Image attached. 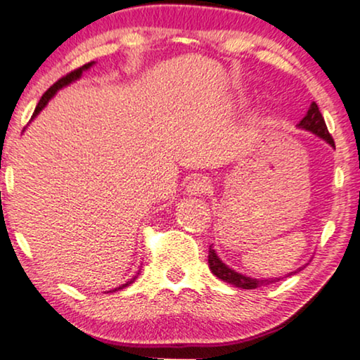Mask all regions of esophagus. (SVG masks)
<instances>
[{"mask_svg":"<svg viewBox=\"0 0 360 360\" xmlns=\"http://www.w3.org/2000/svg\"><path fill=\"white\" fill-rule=\"evenodd\" d=\"M210 189H212L210 181L207 179V178H204V176H199V178H194V179L189 182V186H187V194H191V195H204Z\"/></svg>","mask_w":360,"mask_h":360,"instance_id":"esophagus-1","label":"esophagus"}]
</instances>
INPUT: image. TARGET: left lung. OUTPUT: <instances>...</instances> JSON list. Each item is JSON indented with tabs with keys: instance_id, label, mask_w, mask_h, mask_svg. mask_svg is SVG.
Here are the masks:
<instances>
[{
	"instance_id": "1",
	"label": "left lung",
	"mask_w": 360,
	"mask_h": 360,
	"mask_svg": "<svg viewBox=\"0 0 360 360\" xmlns=\"http://www.w3.org/2000/svg\"><path fill=\"white\" fill-rule=\"evenodd\" d=\"M298 127L313 131V134L321 136L323 140H326L328 143L334 146L333 136H331L330 131H328L326 122H325V119H323V115L320 112V109H318L316 103H313L310 105V109H308L305 117L300 120ZM209 266H210V271L214 272V274L219 277V279L229 282L235 287L248 288V290H250V288L269 285V283H272V282H279L281 279H283V277H274V279H252V277H245V276L238 274V272L231 271L229 266H225L224 262L220 261V257L217 256V252L214 250H212V246L209 248ZM298 271H302V267H300V269H297L295 272H298ZM295 272H292V274H295ZM292 274H288V276H292ZM288 276H285V277H288Z\"/></svg>"
}]
</instances>
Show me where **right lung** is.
Returning <instances> with one entry per match:
<instances>
[{
    "label": "right lung",
    "instance_id": "1",
    "mask_svg": "<svg viewBox=\"0 0 360 360\" xmlns=\"http://www.w3.org/2000/svg\"><path fill=\"white\" fill-rule=\"evenodd\" d=\"M91 65H93V62H89V63H86V65H83V67H79V68H77V70H73V72H70L68 75H65V77H62L60 78L57 83L55 84H52L50 86V88L45 91L44 93V96L42 98H40V101H39V104H37V108H35V110H34V114H32V117H35V115H37L40 110H42L44 108H45V104L49 103V99L52 98V96L57 93V91L60 89V88H63V86H67V84H70L72 83V81H75V79H78L79 77H81V73L84 72V70H88ZM134 281H130V282H127L125 283V285H122V287H127L129 283H131ZM122 287H119V288H122Z\"/></svg>",
    "mask_w": 360,
    "mask_h": 360
}]
</instances>
